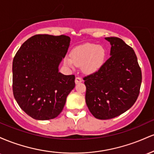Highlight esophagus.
<instances>
[{
  "label": "esophagus",
  "mask_w": 154,
  "mask_h": 154,
  "mask_svg": "<svg viewBox=\"0 0 154 154\" xmlns=\"http://www.w3.org/2000/svg\"><path fill=\"white\" fill-rule=\"evenodd\" d=\"M82 82V79L81 78V77H76V78H75V83H76V84H79V83H80Z\"/></svg>",
  "instance_id": "obj_1"
}]
</instances>
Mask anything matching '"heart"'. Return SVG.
I'll use <instances>...</instances> for the list:
<instances>
[{
	"label": "heart",
	"mask_w": 154,
	"mask_h": 154,
	"mask_svg": "<svg viewBox=\"0 0 154 154\" xmlns=\"http://www.w3.org/2000/svg\"><path fill=\"white\" fill-rule=\"evenodd\" d=\"M106 57L103 47L93 43H86L75 48L70 56H66L64 64L69 68L74 69L76 65L82 66V71L92 74L100 69L103 66Z\"/></svg>",
	"instance_id": "1"
}]
</instances>
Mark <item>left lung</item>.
Listing matches in <instances>:
<instances>
[{
	"label": "left lung",
	"instance_id": "left-lung-1",
	"mask_svg": "<svg viewBox=\"0 0 154 154\" xmlns=\"http://www.w3.org/2000/svg\"><path fill=\"white\" fill-rule=\"evenodd\" d=\"M105 39L111 45L110 58L99 70L83 78L86 104L99 119H112L130 109L138 97L142 82L133 49L119 38Z\"/></svg>",
	"mask_w": 154,
	"mask_h": 154
}]
</instances>
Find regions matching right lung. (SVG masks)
Masks as SVG:
<instances>
[{
    "instance_id": "obj_1",
    "label": "right lung",
    "mask_w": 154,
    "mask_h": 154,
    "mask_svg": "<svg viewBox=\"0 0 154 154\" xmlns=\"http://www.w3.org/2000/svg\"><path fill=\"white\" fill-rule=\"evenodd\" d=\"M70 40L66 35H34L22 44L14 58V96L33 119L48 120L59 116L75 88V75L59 72Z\"/></svg>"
}]
</instances>
